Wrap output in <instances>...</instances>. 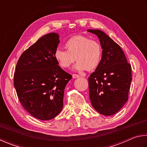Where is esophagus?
Masks as SVG:
<instances>
[{
    "label": "esophagus",
    "mask_w": 147,
    "mask_h": 147,
    "mask_svg": "<svg viewBox=\"0 0 147 147\" xmlns=\"http://www.w3.org/2000/svg\"><path fill=\"white\" fill-rule=\"evenodd\" d=\"M72 77H73V78L76 79V78H80V76H79V75H78V74H73V75H72Z\"/></svg>",
    "instance_id": "1"
}]
</instances>
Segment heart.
Segmentation results:
<instances>
[{
    "label": "heart",
    "instance_id": "obj_1",
    "mask_svg": "<svg viewBox=\"0 0 147 147\" xmlns=\"http://www.w3.org/2000/svg\"><path fill=\"white\" fill-rule=\"evenodd\" d=\"M66 50L57 49L54 56L59 65L69 68L74 61H78L75 68L78 71L92 70L97 68L102 57V47L99 41L84 35H76L66 41Z\"/></svg>",
    "mask_w": 147,
    "mask_h": 147
}]
</instances>
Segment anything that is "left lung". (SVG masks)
<instances>
[{"label":"left lung","instance_id":"1","mask_svg":"<svg viewBox=\"0 0 147 147\" xmlns=\"http://www.w3.org/2000/svg\"><path fill=\"white\" fill-rule=\"evenodd\" d=\"M99 37L102 48L99 66L88 78L94 109L104 115L116 114L128 99L132 68L119 45L99 30H88Z\"/></svg>","mask_w":147,"mask_h":147}]
</instances>
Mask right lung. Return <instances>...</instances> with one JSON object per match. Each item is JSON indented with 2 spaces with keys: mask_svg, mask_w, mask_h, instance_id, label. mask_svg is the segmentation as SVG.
<instances>
[{
  "mask_svg": "<svg viewBox=\"0 0 147 147\" xmlns=\"http://www.w3.org/2000/svg\"><path fill=\"white\" fill-rule=\"evenodd\" d=\"M59 35H44L23 52L14 73V86L22 106L32 116L50 120L63 109L64 88L72 78L55 59Z\"/></svg>",
  "mask_w": 147,
  "mask_h": 147,
  "instance_id": "obj_1",
  "label": "right lung"
}]
</instances>
